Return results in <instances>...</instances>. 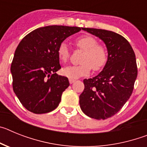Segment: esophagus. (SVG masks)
I'll return each instance as SVG.
<instances>
[{
    "instance_id": "obj_1",
    "label": "esophagus",
    "mask_w": 147,
    "mask_h": 147,
    "mask_svg": "<svg viewBox=\"0 0 147 147\" xmlns=\"http://www.w3.org/2000/svg\"><path fill=\"white\" fill-rule=\"evenodd\" d=\"M75 82H76V80H74V79H69V82L71 83V84Z\"/></svg>"
}]
</instances>
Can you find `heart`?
I'll return each instance as SVG.
<instances>
[{
	"label": "heart",
	"mask_w": 147,
	"mask_h": 147,
	"mask_svg": "<svg viewBox=\"0 0 147 147\" xmlns=\"http://www.w3.org/2000/svg\"><path fill=\"white\" fill-rule=\"evenodd\" d=\"M75 44L79 49L83 51L81 64L67 66L62 70L63 75L71 79H77L87 76L91 69L94 71L102 70L107 64L108 54L104 45L98 43L95 37L89 35L82 36L75 40ZM58 57L62 62H66L70 57V50L65 42L59 44L57 50Z\"/></svg>",
	"instance_id": "b5f03b06"
}]
</instances>
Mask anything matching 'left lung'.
<instances>
[{
    "label": "left lung",
    "mask_w": 147,
    "mask_h": 147,
    "mask_svg": "<svg viewBox=\"0 0 147 147\" xmlns=\"http://www.w3.org/2000/svg\"><path fill=\"white\" fill-rule=\"evenodd\" d=\"M99 37L108 51L103 71L96 76L84 80V91L80 96L82 112L92 119H107L122 108L129 98L138 75L136 55L123 36L111 31L82 28Z\"/></svg>",
    "instance_id": "1"
}]
</instances>
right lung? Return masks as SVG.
Instances as JSON below:
<instances>
[{
  "label": "right lung",
  "mask_w": 147,
  "mask_h": 147,
  "mask_svg": "<svg viewBox=\"0 0 147 147\" xmlns=\"http://www.w3.org/2000/svg\"><path fill=\"white\" fill-rule=\"evenodd\" d=\"M82 28L41 27L28 34L18 45L11 65L12 88L28 111L47 113L58 107L62 93L70 85L67 77L56 74L61 68L58 47Z\"/></svg>",
  "instance_id": "right-lung-1"
}]
</instances>
